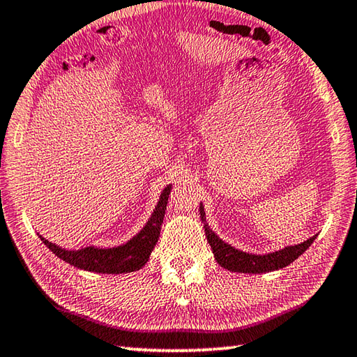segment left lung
Listing matches in <instances>:
<instances>
[{
	"instance_id": "obj_1",
	"label": "left lung",
	"mask_w": 357,
	"mask_h": 357,
	"mask_svg": "<svg viewBox=\"0 0 357 357\" xmlns=\"http://www.w3.org/2000/svg\"><path fill=\"white\" fill-rule=\"evenodd\" d=\"M199 211H201V220L204 222L205 236H207L208 245L211 246V249H213L216 261L222 268H226V270L234 271V273L260 274V273H270V271L280 270V268L289 266L291 261H295L299 257V255L307 251V248L317 238L315 235L309 240L299 243V245L287 246L284 249H280V251L270 252L265 255L243 252L240 249H235L234 246H230L229 243L222 241L220 236H218L213 230L208 227L207 220H205V211H204L202 204H201V210Z\"/></svg>"
}]
</instances>
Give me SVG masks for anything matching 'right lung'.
<instances>
[{
  "instance_id": "obj_1",
  "label": "right lung",
  "mask_w": 357,
  "mask_h": 357,
  "mask_svg": "<svg viewBox=\"0 0 357 357\" xmlns=\"http://www.w3.org/2000/svg\"><path fill=\"white\" fill-rule=\"evenodd\" d=\"M172 185H167L162 190L160 201L156 204L150 220L146 226L141 229V232L135 235L125 245L116 248H81L78 251H68L61 246H56L54 243L43 238L45 246L54 255H58L67 264L77 266L79 270L92 271V273H103V274H119V273H131L137 271L147 264V260L152 254L156 241L160 238L162 218H165L167 197L171 195Z\"/></svg>"
}]
</instances>
